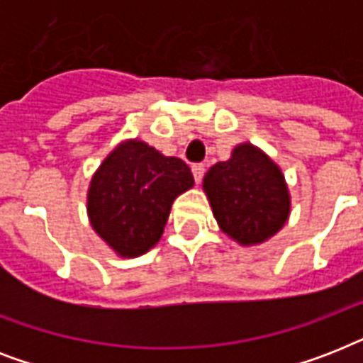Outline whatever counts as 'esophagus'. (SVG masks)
Listing matches in <instances>:
<instances>
[{
	"label": "esophagus",
	"instance_id": "esophagus-1",
	"mask_svg": "<svg viewBox=\"0 0 363 363\" xmlns=\"http://www.w3.org/2000/svg\"><path fill=\"white\" fill-rule=\"evenodd\" d=\"M192 175H194V181L196 182H201L205 175V165L203 164H194L192 165Z\"/></svg>",
	"mask_w": 363,
	"mask_h": 363
}]
</instances>
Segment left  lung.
Returning <instances> with one entry per match:
<instances>
[{"label": "left lung", "instance_id": "left-lung-1", "mask_svg": "<svg viewBox=\"0 0 363 363\" xmlns=\"http://www.w3.org/2000/svg\"><path fill=\"white\" fill-rule=\"evenodd\" d=\"M203 190L218 226L242 247L273 238L288 220L290 194L281 167L250 143L207 171Z\"/></svg>", "mask_w": 363, "mask_h": 363}]
</instances>
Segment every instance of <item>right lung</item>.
I'll return each instance as SVG.
<instances>
[{"label":"right lung","mask_w":363,"mask_h":363,"mask_svg":"<svg viewBox=\"0 0 363 363\" xmlns=\"http://www.w3.org/2000/svg\"><path fill=\"white\" fill-rule=\"evenodd\" d=\"M192 186V171L181 158L128 139L94 173L88 218L94 232L118 256L135 258L160 241L171 205Z\"/></svg>","instance_id":"1"}]
</instances>
